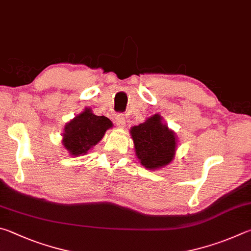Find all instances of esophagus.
<instances>
[{"mask_svg": "<svg viewBox=\"0 0 251 251\" xmlns=\"http://www.w3.org/2000/svg\"><path fill=\"white\" fill-rule=\"evenodd\" d=\"M114 122H116L117 126L119 128H125L126 126V119L121 114H117L116 117H114Z\"/></svg>", "mask_w": 251, "mask_h": 251, "instance_id": "34e87169", "label": "esophagus"}]
</instances>
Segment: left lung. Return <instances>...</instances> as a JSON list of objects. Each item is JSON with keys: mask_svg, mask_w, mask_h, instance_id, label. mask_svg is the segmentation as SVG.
I'll return each mask as SVG.
<instances>
[{"mask_svg": "<svg viewBox=\"0 0 251 251\" xmlns=\"http://www.w3.org/2000/svg\"><path fill=\"white\" fill-rule=\"evenodd\" d=\"M130 133L138 159L147 169L163 168L173 160L176 140L172 131L162 123L160 114H154L144 123L133 126Z\"/></svg>", "mask_w": 251, "mask_h": 251, "instance_id": "left-lung-1", "label": "left lung"}]
</instances>
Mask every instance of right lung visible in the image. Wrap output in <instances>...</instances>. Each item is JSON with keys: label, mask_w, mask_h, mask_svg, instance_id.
<instances>
[{"label": "right lung", "mask_w": 251, "mask_h": 251, "mask_svg": "<svg viewBox=\"0 0 251 251\" xmlns=\"http://www.w3.org/2000/svg\"><path fill=\"white\" fill-rule=\"evenodd\" d=\"M111 126L112 123L107 117L96 116L90 109H85V111L66 125L63 143L72 155L86 154Z\"/></svg>", "instance_id": "right-lung-1"}]
</instances>
